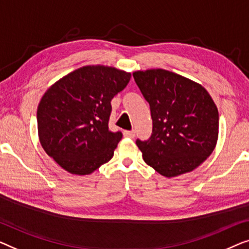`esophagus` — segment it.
Segmentation results:
<instances>
[{
    "mask_svg": "<svg viewBox=\"0 0 249 249\" xmlns=\"http://www.w3.org/2000/svg\"><path fill=\"white\" fill-rule=\"evenodd\" d=\"M123 134H124L125 138H131V139H133V138H134V136H135V132H134V131H124Z\"/></svg>",
    "mask_w": 249,
    "mask_h": 249,
    "instance_id": "34e87169",
    "label": "esophagus"
}]
</instances>
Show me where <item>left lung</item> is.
<instances>
[{
  "mask_svg": "<svg viewBox=\"0 0 249 249\" xmlns=\"http://www.w3.org/2000/svg\"><path fill=\"white\" fill-rule=\"evenodd\" d=\"M150 105L152 134L136 140L143 160L164 177L190 173L216 145L219 113L204 87L177 73L151 69L133 73Z\"/></svg>",
  "mask_w": 249,
  "mask_h": 249,
  "instance_id": "left-lung-1",
  "label": "left lung"
}]
</instances>
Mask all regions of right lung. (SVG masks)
<instances>
[{
    "instance_id": "right-lung-1",
    "label": "right lung",
    "mask_w": 249,
    "mask_h": 249,
    "mask_svg": "<svg viewBox=\"0 0 249 249\" xmlns=\"http://www.w3.org/2000/svg\"><path fill=\"white\" fill-rule=\"evenodd\" d=\"M131 73L105 65H87L51 86L37 109L38 136L48 156L73 175H89L114 156L121 132L108 127L110 101Z\"/></svg>"
}]
</instances>
